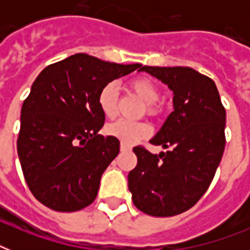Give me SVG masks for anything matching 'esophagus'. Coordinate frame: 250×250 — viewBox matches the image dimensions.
Wrapping results in <instances>:
<instances>
[{
  "mask_svg": "<svg viewBox=\"0 0 250 250\" xmlns=\"http://www.w3.org/2000/svg\"><path fill=\"white\" fill-rule=\"evenodd\" d=\"M131 150V146H128L125 143H121V152H129Z\"/></svg>",
  "mask_w": 250,
  "mask_h": 250,
  "instance_id": "1",
  "label": "esophagus"
}]
</instances>
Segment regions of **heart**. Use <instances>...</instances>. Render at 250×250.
<instances>
[{"instance_id":"heart-1","label":"heart","mask_w":250,"mask_h":250,"mask_svg":"<svg viewBox=\"0 0 250 250\" xmlns=\"http://www.w3.org/2000/svg\"><path fill=\"white\" fill-rule=\"evenodd\" d=\"M129 89L145 102V114L148 117L158 118L164 113V107L160 105V90L152 80L148 78H136L129 82ZM97 102L102 114L109 119L117 117L118 113V88L114 83H107L98 92ZM106 132L122 143L132 145L143 140L152 133V128L145 122L117 121L106 127Z\"/></svg>"}]
</instances>
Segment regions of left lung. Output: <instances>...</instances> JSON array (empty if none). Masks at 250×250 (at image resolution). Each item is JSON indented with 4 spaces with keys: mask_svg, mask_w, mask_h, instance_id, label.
I'll list each match as a JSON object with an SVG mask.
<instances>
[{
    "mask_svg": "<svg viewBox=\"0 0 250 250\" xmlns=\"http://www.w3.org/2000/svg\"><path fill=\"white\" fill-rule=\"evenodd\" d=\"M174 92V111L150 144L168 149L152 154L135 146L137 165L128 189L137 209L153 217L178 215L204 196L226 145V109L209 76L190 67L141 66Z\"/></svg>",
    "mask_w": 250,
    "mask_h": 250,
    "instance_id": "8db88e82",
    "label": "left lung"
}]
</instances>
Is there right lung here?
<instances>
[{"mask_svg":"<svg viewBox=\"0 0 250 250\" xmlns=\"http://www.w3.org/2000/svg\"><path fill=\"white\" fill-rule=\"evenodd\" d=\"M75 54L49 64L21 106L18 156L29 190L56 211H78L94 201L100 179L119 153V140L101 136L105 115L98 92L140 67Z\"/></svg>","mask_w":250,"mask_h":250,"instance_id":"add662e5","label":"right lung"}]
</instances>
